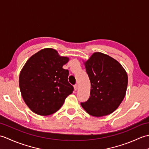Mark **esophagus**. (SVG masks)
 Instances as JSON below:
<instances>
[{
	"label": "esophagus",
	"mask_w": 149,
	"mask_h": 149,
	"mask_svg": "<svg viewBox=\"0 0 149 149\" xmlns=\"http://www.w3.org/2000/svg\"><path fill=\"white\" fill-rule=\"evenodd\" d=\"M74 90L75 91H77V90H78V85L77 84H75V85H74Z\"/></svg>",
	"instance_id": "esophagus-1"
}]
</instances>
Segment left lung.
<instances>
[{"mask_svg":"<svg viewBox=\"0 0 149 149\" xmlns=\"http://www.w3.org/2000/svg\"><path fill=\"white\" fill-rule=\"evenodd\" d=\"M91 83L90 96L81 106L89 115H108L118 108L125 96L128 77L120 63L102 52H94L84 62Z\"/></svg>","mask_w":149,"mask_h":149,"instance_id":"left-lung-1","label":"left lung"}]
</instances>
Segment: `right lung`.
<instances>
[{"mask_svg": "<svg viewBox=\"0 0 149 149\" xmlns=\"http://www.w3.org/2000/svg\"><path fill=\"white\" fill-rule=\"evenodd\" d=\"M69 61L57 50L46 48L27 60L19 75L22 98L34 113L48 116L60 109L74 91L68 83V70L63 66Z\"/></svg>", "mask_w": 149, "mask_h": 149, "instance_id": "add662e5", "label": "right lung"}]
</instances>
